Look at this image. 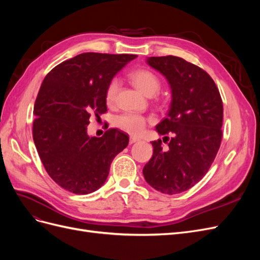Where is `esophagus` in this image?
Wrapping results in <instances>:
<instances>
[{
	"label": "esophagus",
	"mask_w": 260,
	"mask_h": 260,
	"mask_svg": "<svg viewBox=\"0 0 260 260\" xmlns=\"http://www.w3.org/2000/svg\"><path fill=\"white\" fill-rule=\"evenodd\" d=\"M139 139L138 138H135V137H131L130 138V144H133V143H136V142H139Z\"/></svg>",
	"instance_id": "obj_1"
}]
</instances>
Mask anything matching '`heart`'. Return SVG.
<instances>
[{"mask_svg":"<svg viewBox=\"0 0 260 260\" xmlns=\"http://www.w3.org/2000/svg\"><path fill=\"white\" fill-rule=\"evenodd\" d=\"M130 80L136 85V88H138L141 92L145 94L146 96L156 95L157 92L160 89V80L158 79V77L146 69H140L133 72L130 75ZM119 86L120 82L118 79H113L108 83L105 93L106 103L108 105L114 104ZM115 124L117 128L129 133V135L138 136L144 130L146 125V119L141 115L127 113L118 116L115 120Z\"/></svg>","mask_w":260,"mask_h":260,"instance_id":"obj_1","label":"heart"}]
</instances>
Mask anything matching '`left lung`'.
Returning <instances> with one entry per match:
<instances>
[{"label":"left lung","instance_id":"obj_1","mask_svg":"<svg viewBox=\"0 0 260 260\" xmlns=\"http://www.w3.org/2000/svg\"><path fill=\"white\" fill-rule=\"evenodd\" d=\"M171 90L167 117L156 125L160 136L172 133L167 149L154 141L153 156L143 168L146 182L164 194L184 192L207 174L222 138L223 106L211 77L177 56L147 57ZM164 137L162 141H168Z\"/></svg>","mask_w":260,"mask_h":260}]
</instances>
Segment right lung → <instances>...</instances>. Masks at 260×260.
<instances>
[{
    "mask_svg": "<svg viewBox=\"0 0 260 260\" xmlns=\"http://www.w3.org/2000/svg\"><path fill=\"white\" fill-rule=\"evenodd\" d=\"M137 55L82 53L45 76L35 103L32 135L49 176L65 190L89 194L105 183L117 154L129 137L109 129L88 135L92 116L106 113L105 93L116 74Z\"/></svg>",
    "mask_w": 260,
    "mask_h": 260,
    "instance_id": "add662e5",
    "label": "right lung"
}]
</instances>
